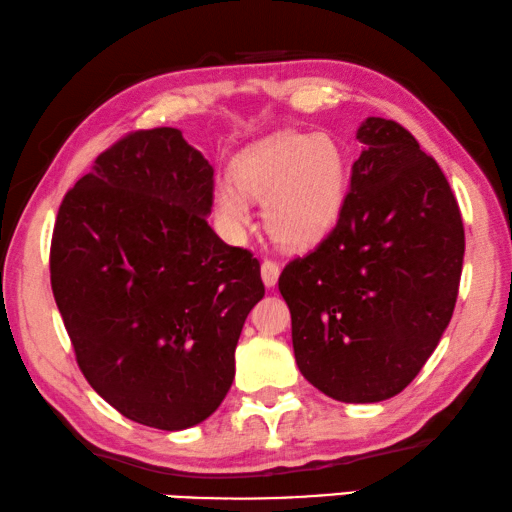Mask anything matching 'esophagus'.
I'll use <instances>...</instances> for the list:
<instances>
[{
    "label": "esophagus",
    "instance_id": "esophagus-1",
    "mask_svg": "<svg viewBox=\"0 0 512 512\" xmlns=\"http://www.w3.org/2000/svg\"><path fill=\"white\" fill-rule=\"evenodd\" d=\"M279 274H281L279 263L265 261V263L261 265V276H263V283L267 285V288H274L276 281H279Z\"/></svg>",
    "mask_w": 512,
    "mask_h": 512
}]
</instances>
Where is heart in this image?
<instances>
[{
    "label": "heart",
    "mask_w": 512,
    "mask_h": 512,
    "mask_svg": "<svg viewBox=\"0 0 512 512\" xmlns=\"http://www.w3.org/2000/svg\"><path fill=\"white\" fill-rule=\"evenodd\" d=\"M233 182H218L215 213L233 233L251 220L247 197L263 202L270 236L285 247H310L335 227L342 213L348 168L328 134H283L240 155Z\"/></svg>",
    "instance_id": "1"
}]
</instances>
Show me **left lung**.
I'll return each mask as SVG.
<instances>
[{"mask_svg": "<svg viewBox=\"0 0 512 512\" xmlns=\"http://www.w3.org/2000/svg\"><path fill=\"white\" fill-rule=\"evenodd\" d=\"M335 229L279 276L292 346L312 387L339 402L393 398L450 324L463 270L459 204L396 121L369 116Z\"/></svg>", "mask_w": 512, "mask_h": 512, "instance_id": "left-lung-1", "label": "left lung"}]
</instances>
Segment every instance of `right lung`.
Segmentation results:
<instances>
[{
    "mask_svg": "<svg viewBox=\"0 0 512 512\" xmlns=\"http://www.w3.org/2000/svg\"><path fill=\"white\" fill-rule=\"evenodd\" d=\"M213 166L175 128L125 134L60 204L51 290L105 402L166 432L209 418L263 299L261 263L218 238Z\"/></svg>",
    "mask_w": 512,
    "mask_h": 512,
    "instance_id": "right-lung-1",
    "label": "right lung"
}]
</instances>
